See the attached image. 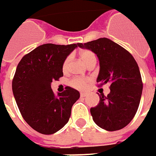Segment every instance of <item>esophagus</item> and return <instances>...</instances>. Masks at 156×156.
Returning a JSON list of instances; mask_svg holds the SVG:
<instances>
[{
  "mask_svg": "<svg viewBox=\"0 0 156 156\" xmlns=\"http://www.w3.org/2000/svg\"><path fill=\"white\" fill-rule=\"evenodd\" d=\"M80 96H81V97H85V96H87V93H80Z\"/></svg>",
  "mask_w": 156,
  "mask_h": 156,
  "instance_id": "esophagus-1",
  "label": "esophagus"
}]
</instances>
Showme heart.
<instances>
[{
    "mask_svg": "<svg viewBox=\"0 0 156 156\" xmlns=\"http://www.w3.org/2000/svg\"><path fill=\"white\" fill-rule=\"evenodd\" d=\"M79 56L80 58L86 62L87 64L89 63V62H91L93 59H95L94 57V54L93 53L92 51H83L79 53ZM69 57L66 58L65 61H64L63 65H62V69H63L64 72H66L69 69ZM88 82V79L87 78H73L70 82H69V85L76 88V89H78V90H82L86 87L87 84Z\"/></svg>",
    "mask_w": 156,
    "mask_h": 156,
    "instance_id": "heart-1",
    "label": "heart"
}]
</instances>
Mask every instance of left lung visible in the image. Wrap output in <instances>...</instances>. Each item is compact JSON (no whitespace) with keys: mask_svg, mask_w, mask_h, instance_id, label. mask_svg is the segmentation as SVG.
<instances>
[{"mask_svg":"<svg viewBox=\"0 0 156 156\" xmlns=\"http://www.w3.org/2000/svg\"><path fill=\"white\" fill-rule=\"evenodd\" d=\"M78 46L98 57L100 70L96 82L101 86L111 84L107 96L99 94V104L90 109L93 120L108 131L123 129L134 118L143 90L136 62L127 50L105 37Z\"/></svg>","mask_w":156,"mask_h":156,"instance_id":"left-lung-1","label":"left lung"}]
</instances>
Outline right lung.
I'll list each match as a JSON object with an SVG mask.
<instances>
[{
  "mask_svg": "<svg viewBox=\"0 0 156 156\" xmlns=\"http://www.w3.org/2000/svg\"><path fill=\"white\" fill-rule=\"evenodd\" d=\"M78 44H44L26 54L18 64L12 81L14 98L24 120L39 133L51 135L62 129L80 96L70 87L57 94L51 87L52 80L63 76L64 61Z\"/></svg>",
  "mask_w": 156,
  "mask_h": 156,
  "instance_id": "add662e5",
  "label": "right lung"
}]
</instances>
